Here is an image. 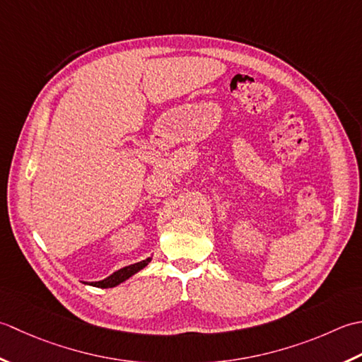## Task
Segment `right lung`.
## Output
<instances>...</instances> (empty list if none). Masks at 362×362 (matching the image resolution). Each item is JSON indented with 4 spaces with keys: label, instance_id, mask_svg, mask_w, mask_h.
<instances>
[{
    "label": "right lung",
    "instance_id": "add662e5",
    "mask_svg": "<svg viewBox=\"0 0 362 362\" xmlns=\"http://www.w3.org/2000/svg\"><path fill=\"white\" fill-rule=\"evenodd\" d=\"M150 261H151V256L146 257V259H144V261H139V262H136V264L124 265L123 269H119L117 272H114L112 275H109L107 278L101 279V281H95V283H92L90 286L101 287V289H109V287L119 286V284H122L123 281H127V279L131 278L132 275H136L137 272H140L144 267H146V265H148Z\"/></svg>",
    "mask_w": 362,
    "mask_h": 362
}]
</instances>
